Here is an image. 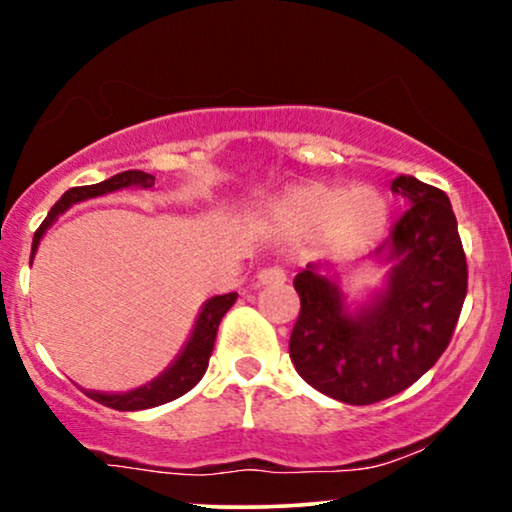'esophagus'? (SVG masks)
I'll use <instances>...</instances> for the list:
<instances>
[{
  "label": "esophagus",
  "mask_w": 512,
  "mask_h": 512,
  "mask_svg": "<svg viewBox=\"0 0 512 512\" xmlns=\"http://www.w3.org/2000/svg\"><path fill=\"white\" fill-rule=\"evenodd\" d=\"M257 283H260V286H281V283H286V271L281 267L262 269L260 274H257Z\"/></svg>",
  "instance_id": "1"
}]
</instances>
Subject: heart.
<instances>
[{"instance_id":"1","label":"heart","mask_w":512,"mask_h":512,"mask_svg":"<svg viewBox=\"0 0 512 512\" xmlns=\"http://www.w3.org/2000/svg\"><path fill=\"white\" fill-rule=\"evenodd\" d=\"M269 219L290 234H321L333 252H354L383 234L387 208L373 189L345 191L309 181L278 198Z\"/></svg>"}]
</instances>
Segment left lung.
Masks as SVG:
<instances>
[{"label":"left lung","mask_w":512,"mask_h":512,"mask_svg":"<svg viewBox=\"0 0 512 512\" xmlns=\"http://www.w3.org/2000/svg\"><path fill=\"white\" fill-rule=\"evenodd\" d=\"M411 200L394 226V260L385 293L357 314L342 309L340 290L319 264L295 276L300 314L290 333V359L314 390L366 406L404 392L449 347L468 293V262L454 210L437 186L411 174L392 179Z\"/></svg>","instance_id":"8db88e82"}]
</instances>
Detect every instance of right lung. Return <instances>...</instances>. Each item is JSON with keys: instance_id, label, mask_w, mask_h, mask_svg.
<instances>
[{"instance_id": "1", "label": "right lung", "mask_w": 512, "mask_h": 512, "mask_svg": "<svg viewBox=\"0 0 512 512\" xmlns=\"http://www.w3.org/2000/svg\"><path fill=\"white\" fill-rule=\"evenodd\" d=\"M132 184L144 186V189H151V186L155 184V177H151V174H146L141 170H127V172L115 174V177L106 179V181H99V184L73 186V189H68L61 196V200L54 205V208H51L47 219L40 224V229L35 231V238H32L30 262H32V255H35L37 245H40L42 234L47 231V226H51V222H54V219L61 215L63 210H68L73 203H80V200L103 196V193L125 189V186H132ZM236 297H238L236 293H229V295H217V297H212V300L205 302L203 312H200V316H198L196 328H193V335H191V340L186 342L184 352H181L179 359L174 361V364L167 368L160 378H155L153 383L139 387V390L125 392V394L87 392V397H92L94 401H99V404L108 406V409H115V411H141V409H153V406L167 404V401L177 399V397H181V394L189 392L191 387H196L198 380L203 378L205 368H208L212 347H215L219 321H222V316L226 312H229L231 304L236 302Z\"/></svg>"}]
</instances>
